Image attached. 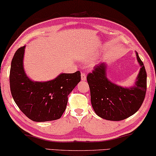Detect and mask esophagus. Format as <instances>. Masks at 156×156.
Returning a JSON list of instances; mask_svg holds the SVG:
<instances>
[{"label": "esophagus", "instance_id": "esophagus-1", "mask_svg": "<svg viewBox=\"0 0 156 156\" xmlns=\"http://www.w3.org/2000/svg\"><path fill=\"white\" fill-rule=\"evenodd\" d=\"M81 80L83 81L86 80V74L84 72H82V73H81Z\"/></svg>", "mask_w": 156, "mask_h": 156}]
</instances>
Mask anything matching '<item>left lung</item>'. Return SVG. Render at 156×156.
Listing matches in <instances>:
<instances>
[{
  "label": "left lung",
  "mask_w": 156,
  "mask_h": 156,
  "mask_svg": "<svg viewBox=\"0 0 156 156\" xmlns=\"http://www.w3.org/2000/svg\"><path fill=\"white\" fill-rule=\"evenodd\" d=\"M136 55L141 69L134 87L125 88L111 83L106 78L104 63L97 65L87 74L92 106L99 117L119 121L134 114L141 107L146 96L147 75L138 53Z\"/></svg>",
  "instance_id": "8db88e82"
}]
</instances>
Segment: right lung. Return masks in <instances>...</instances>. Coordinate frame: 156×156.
Returning <instances> with one entry per match:
<instances>
[{
  "label": "right lung",
  "instance_id": "right-lung-1",
  "mask_svg": "<svg viewBox=\"0 0 156 156\" xmlns=\"http://www.w3.org/2000/svg\"><path fill=\"white\" fill-rule=\"evenodd\" d=\"M24 48L23 46L16 51L11 62L10 86L14 101L33 121L59 119L66 110L69 94L80 81V72L61 73L47 82H34L24 70Z\"/></svg>",
  "mask_w": 156,
  "mask_h": 156
}]
</instances>
